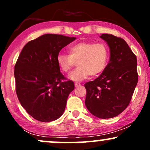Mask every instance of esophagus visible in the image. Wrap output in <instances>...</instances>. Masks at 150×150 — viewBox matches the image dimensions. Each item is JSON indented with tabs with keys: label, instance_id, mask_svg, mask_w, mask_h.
<instances>
[{
	"label": "esophagus",
	"instance_id": "1",
	"mask_svg": "<svg viewBox=\"0 0 150 150\" xmlns=\"http://www.w3.org/2000/svg\"><path fill=\"white\" fill-rule=\"evenodd\" d=\"M81 84L79 83V82H75V87H79V86H80Z\"/></svg>",
	"mask_w": 150,
	"mask_h": 150
}]
</instances>
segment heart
Returning <instances> with one entry per match:
<instances>
[{
  "label": "heart",
  "instance_id": "1",
  "mask_svg": "<svg viewBox=\"0 0 150 150\" xmlns=\"http://www.w3.org/2000/svg\"><path fill=\"white\" fill-rule=\"evenodd\" d=\"M109 49L104 43L79 42L69 48V55L59 53L56 63L63 73H68L77 62V68L70 73L68 78L82 81L90 76H97L104 71L109 58Z\"/></svg>",
  "mask_w": 150,
  "mask_h": 150
}]
</instances>
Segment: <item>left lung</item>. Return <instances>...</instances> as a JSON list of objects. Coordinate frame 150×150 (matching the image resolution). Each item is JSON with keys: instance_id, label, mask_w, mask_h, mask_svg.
Listing matches in <instances>:
<instances>
[{"instance_id": "1", "label": "left lung", "mask_w": 150, "mask_h": 150, "mask_svg": "<svg viewBox=\"0 0 150 150\" xmlns=\"http://www.w3.org/2000/svg\"><path fill=\"white\" fill-rule=\"evenodd\" d=\"M110 49V60L103 73L85 83V105L100 118L119 115L128 106L138 81L137 58L122 38L112 34L100 36Z\"/></svg>"}]
</instances>
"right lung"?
Masks as SVG:
<instances>
[{"instance_id": "add662e5", "label": "right lung", "mask_w": 150, "mask_h": 150, "mask_svg": "<svg viewBox=\"0 0 150 150\" xmlns=\"http://www.w3.org/2000/svg\"><path fill=\"white\" fill-rule=\"evenodd\" d=\"M75 39L44 34L27 43L19 56L14 70L17 96L26 111L39 121L60 118L75 89L73 81L65 80L56 56Z\"/></svg>"}]
</instances>
